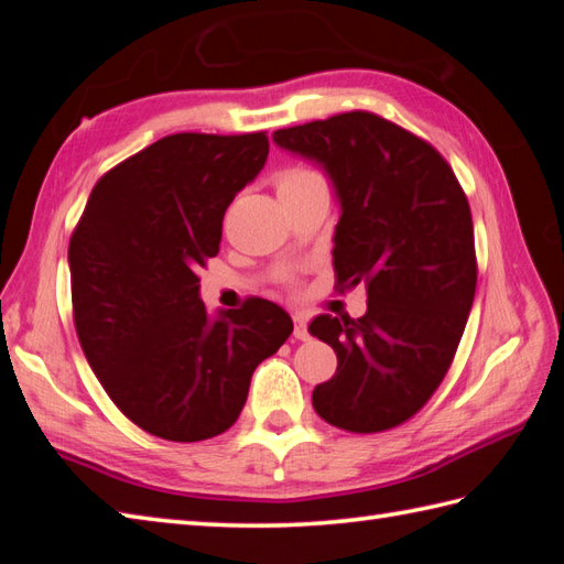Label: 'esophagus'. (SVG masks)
<instances>
[{
    "label": "esophagus",
    "instance_id": "1",
    "mask_svg": "<svg viewBox=\"0 0 564 564\" xmlns=\"http://www.w3.org/2000/svg\"><path fill=\"white\" fill-rule=\"evenodd\" d=\"M294 318V337L296 340H308V316L304 314V311H296V314L292 316Z\"/></svg>",
    "mask_w": 564,
    "mask_h": 564
}]
</instances>
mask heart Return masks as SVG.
<instances>
[{"label": "heart", "instance_id": "b5f03b06", "mask_svg": "<svg viewBox=\"0 0 564 564\" xmlns=\"http://www.w3.org/2000/svg\"><path fill=\"white\" fill-rule=\"evenodd\" d=\"M321 181L316 171L304 169V166H294V169H286L278 176V191H286V187H302L308 183H316Z\"/></svg>", "mask_w": 564, "mask_h": 564}]
</instances>
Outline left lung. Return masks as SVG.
Masks as SVG:
<instances>
[{
    "mask_svg": "<svg viewBox=\"0 0 564 564\" xmlns=\"http://www.w3.org/2000/svg\"><path fill=\"white\" fill-rule=\"evenodd\" d=\"M272 140L330 178L337 284L367 286L361 318L323 314L308 325L337 355L314 408L347 432L398 427L440 388L470 314L478 265L466 193L432 144L367 110Z\"/></svg>",
    "mask_w": 564,
    "mask_h": 564,
    "instance_id": "8db88e82",
    "label": "left lung"
}]
</instances>
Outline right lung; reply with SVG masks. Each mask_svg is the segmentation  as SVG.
Instances as JSON below:
<instances>
[{"instance_id": "add662e5", "label": "right lung", "mask_w": 564, "mask_h": 564, "mask_svg": "<svg viewBox=\"0 0 564 564\" xmlns=\"http://www.w3.org/2000/svg\"><path fill=\"white\" fill-rule=\"evenodd\" d=\"M268 134H169L94 185L69 241L74 325L112 403L169 442L239 420L250 377L294 323L268 299L209 316L197 270L268 161Z\"/></svg>"}]
</instances>
